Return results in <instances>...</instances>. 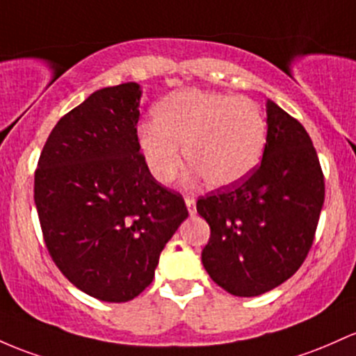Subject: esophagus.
Wrapping results in <instances>:
<instances>
[{"instance_id": "esophagus-1", "label": "esophagus", "mask_w": 356, "mask_h": 356, "mask_svg": "<svg viewBox=\"0 0 356 356\" xmlns=\"http://www.w3.org/2000/svg\"><path fill=\"white\" fill-rule=\"evenodd\" d=\"M186 208H187V213L193 216V214H196V199L187 196L186 197Z\"/></svg>"}]
</instances>
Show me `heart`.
<instances>
[{"label":"heart","instance_id":"1","mask_svg":"<svg viewBox=\"0 0 356 356\" xmlns=\"http://www.w3.org/2000/svg\"><path fill=\"white\" fill-rule=\"evenodd\" d=\"M154 124L138 131V148L152 177L174 181L184 157L194 177L213 187L245 181L267 145V121L257 101L225 92L181 89L152 109Z\"/></svg>","mask_w":356,"mask_h":356}]
</instances>
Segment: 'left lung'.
I'll return each mask as SVG.
<instances>
[{
    "instance_id": "left-lung-1",
    "label": "left lung",
    "mask_w": 356,
    "mask_h": 356,
    "mask_svg": "<svg viewBox=\"0 0 356 356\" xmlns=\"http://www.w3.org/2000/svg\"><path fill=\"white\" fill-rule=\"evenodd\" d=\"M267 145L255 172L197 201L211 236L201 253L211 279L255 298L291 279L306 260L324 202V177L298 120L267 99Z\"/></svg>"
}]
</instances>
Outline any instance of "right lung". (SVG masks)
<instances>
[{"instance_id":"right-lung-1","label":"right lung","mask_w":356,"mask_h":356,"mask_svg":"<svg viewBox=\"0 0 356 356\" xmlns=\"http://www.w3.org/2000/svg\"><path fill=\"white\" fill-rule=\"evenodd\" d=\"M142 88L97 89L54 127L35 172L50 257L79 291L127 302L154 280L160 253L189 216L138 148Z\"/></svg>"}]
</instances>
